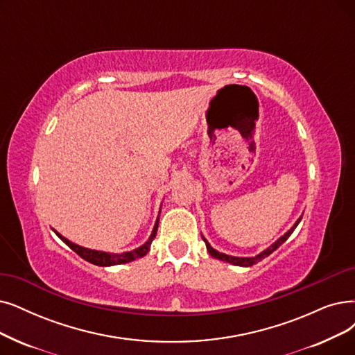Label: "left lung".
<instances>
[{
	"label": "left lung",
	"instance_id": "1",
	"mask_svg": "<svg viewBox=\"0 0 355 355\" xmlns=\"http://www.w3.org/2000/svg\"><path fill=\"white\" fill-rule=\"evenodd\" d=\"M300 220H302V217L297 220L295 223H294V225L291 227V229L284 234V236H281L275 243H272L271 246H269L268 249H265L263 252H261L259 254H257V257H252V258H239V257H230V254H225V253H221V252H218V250H216V249H212L211 248V245L207 242V240L204 239V242H205V245H207V250H208V253L211 254L212 258H216V259H220V261H224V262H229V263H233V265H237V266H252V265H254V263H258V262H261L262 259H265L266 257H269V254H271L274 250H277L282 243L286 242V240L291 236V233L294 232V229L297 225H299V223H300Z\"/></svg>",
	"mask_w": 355,
	"mask_h": 355
}]
</instances>
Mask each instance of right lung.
<instances>
[{
    "mask_svg": "<svg viewBox=\"0 0 355 355\" xmlns=\"http://www.w3.org/2000/svg\"><path fill=\"white\" fill-rule=\"evenodd\" d=\"M157 227H159V217H157V221H155V224H154L153 233H151V236H150V239L147 240V242L143 246H139V248H137L134 250H130V252H123V253H109V252H101V250H93V249L83 248V246H78V245H76L73 242H69L68 239L61 236L56 230H53V232L56 233V236H58L67 246H69L71 249H73L78 254V257H81L84 261H87V262H90L93 265H97V266H110V265L128 263L131 261H135L138 258L146 257V254L150 250L151 242L154 240L155 234H157Z\"/></svg>",
    "mask_w": 355,
    "mask_h": 355,
    "instance_id": "add662e5",
    "label": "right lung"
}]
</instances>
